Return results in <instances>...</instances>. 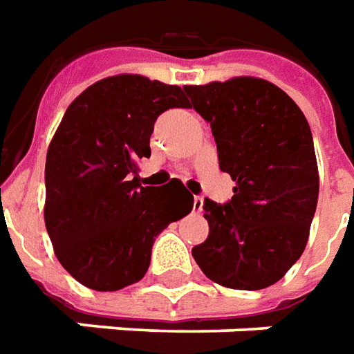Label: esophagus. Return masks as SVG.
<instances>
[{"label":"esophagus","mask_w":354,"mask_h":354,"mask_svg":"<svg viewBox=\"0 0 354 354\" xmlns=\"http://www.w3.org/2000/svg\"><path fill=\"white\" fill-rule=\"evenodd\" d=\"M202 205H204V198H202V196L194 198V212H196V213L202 212Z\"/></svg>","instance_id":"esophagus-1"}]
</instances>
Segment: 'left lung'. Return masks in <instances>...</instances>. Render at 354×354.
Masks as SVG:
<instances>
[{
	"instance_id": "8db88e82",
	"label": "left lung",
	"mask_w": 354,
	"mask_h": 354,
	"mask_svg": "<svg viewBox=\"0 0 354 354\" xmlns=\"http://www.w3.org/2000/svg\"><path fill=\"white\" fill-rule=\"evenodd\" d=\"M212 125L221 171L236 181L227 204L204 200L209 223L192 257L205 277L232 290H263L301 257L318 202L313 135L299 106L259 77L187 85Z\"/></svg>"
}]
</instances>
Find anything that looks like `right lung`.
Listing matches in <instances>:
<instances>
[{
	"mask_svg": "<svg viewBox=\"0 0 354 354\" xmlns=\"http://www.w3.org/2000/svg\"><path fill=\"white\" fill-rule=\"evenodd\" d=\"M185 106L181 87L122 74L87 87L64 112L45 160V227L80 284L116 292L139 282L158 234L192 212L179 179L162 190L137 175L158 116Z\"/></svg>",
	"mask_w": 354,
	"mask_h": 354,
	"instance_id": "obj_1",
	"label": "right lung"
}]
</instances>
